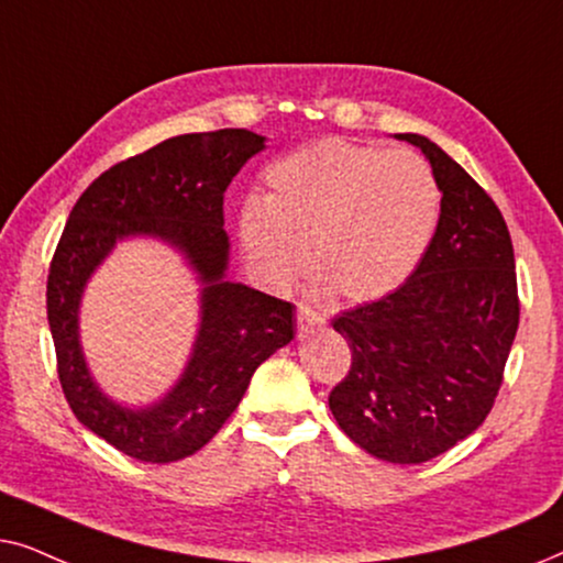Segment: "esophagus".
Segmentation results:
<instances>
[{"label": "esophagus", "mask_w": 563, "mask_h": 563, "mask_svg": "<svg viewBox=\"0 0 563 563\" xmlns=\"http://www.w3.org/2000/svg\"><path fill=\"white\" fill-rule=\"evenodd\" d=\"M322 325H325V320H322L318 312L310 310L307 305H297V330H299V335L312 333V330H320Z\"/></svg>", "instance_id": "34e87169"}]
</instances>
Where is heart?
I'll use <instances>...</instances> for the list:
<instances>
[{
  "label": "heart",
  "instance_id": "b5f03b06",
  "mask_svg": "<svg viewBox=\"0 0 563 563\" xmlns=\"http://www.w3.org/2000/svg\"><path fill=\"white\" fill-rule=\"evenodd\" d=\"M238 235L256 274L287 287L305 264L351 302L391 295L418 272L443 214L441 181L412 151L325 137L274 161Z\"/></svg>",
  "mask_w": 563,
  "mask_h": 563
}]
</instances>
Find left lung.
Returning a JSON list of instances; mask_svg holds the SVG:
<instances>
[{
	"label": "left lung",
	"instance_id": "8db88e82",
	"mask_svg": "<svg viewBox=\"0 0 563 563\" xmlns=\"http://www.w3.org/2000/svg\"><path fill=\"white\" fill-rule=\"evenodd\" d=\"M443 189L435 241L410 279L338 314L351 368L328 405L353 443L391 464H422L487 418L520 320L510 230L492 197L426 135Z\"/></svg>",
	"mask_w": 563,
	"mask_h": 563
}]
</instances>
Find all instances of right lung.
Masks as SVG:
<instances>
[{
	"label": "right lung",
	"instance_id": "1",
	"mask_svg": "<svg viewBox=\"0 0 563 563\" xmlns=\"http://www.w3.org/2000/svg\"><path fill=\"white\" fill-rule=\"evenodd\" d=\"M264 135L243 128L176 135L120 161L74 205L48 272V325L58 379L79 422L137 461L168 464L212 441L249 389L251 376L295 338V305L228 282L222 199ZM151 234L179 247L203 282V322L177 387L130 411L101 395L78 343L82 287L113 243Z\"/></svg>",
	"mask_w": 563,
	"mask_h": 563
}]
</instances>
